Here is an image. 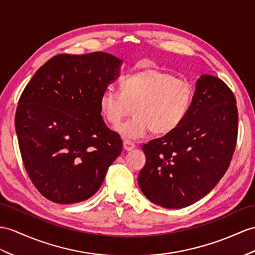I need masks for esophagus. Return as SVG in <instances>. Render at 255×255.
<instances>
[{"mask_svg":"<svg viewBox=\"0 0 255 255\" xmlns=\"http://www.w3.org/2000/svg\"><path fill=\"white\" fill-rule=\"evenodd\" d=\"M136 146H135V144L133 141H131V140H128V139H126L123 141V148H124V150H127V151H129V150H133V149L135 148Z\"/></svg>","mask_w":255,"mask_h":255,"instance_id":"obj_1","label":"esophagus"}]
</instances>
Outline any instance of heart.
<instances>
[{"mask_svg":"<svg viewBox=\"0 0 255 255\" xmlns=\"http://www.w3.org/2000/svg\"><path fill=\"white\" fill-rule=\"evenodd\" d=\"M194 101V88L187 81L158 69L128 74L120 91L107 86L98 98L101 115L117 126L133 106L134 116L117 128L124 138L138 139L149 132L167 134L187 117Z\"/></svg>","mask_w":255,"mask_h":255,"instance_id":"1","label":"heart"}]
</instances>
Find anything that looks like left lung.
<instances>
[{
  "mask_svg": "<svg viewBox=\"0 0 255 255\" xmlns=\"http://www.w3.org/2000/svg\"><path fill=\"white\" fill-rule=\"evenodd\" d=\"M238 109L221 79L203 74L183 123L142 145L146 164L138 185L149 200L167 209L197 202L226 173L237 145Z\"/></svg>",
  "mask_w": 255,
  "mask_h": 255,
  "instance_id": "obj_1",
  "label": "left lung"
}]
</instances>
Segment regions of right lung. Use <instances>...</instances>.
<instances>
[{
	"mask_svg": "<svg viewBox=\"0 0 255 255\" xmlns=\"http://www.w3.org/2000/svg\"><path fill=\"white\" fill-rule=\"evenodd\" d=\"M120 64L104 52L56 55L21 93L18 144L28 176L46 199L60 204L89 199L121 153L120 135L106 126L98 106Z\"/></svg>",
	"mask_w": 255,
	"mask_h": 255,
	"instance_id": "1",
	"label": "right lung"
}]
</instances>
